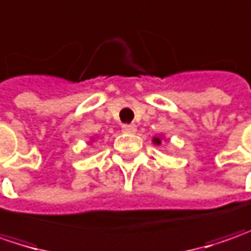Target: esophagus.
Returning <instances> with one entry per match:
<instances>
[{
	"label": "esophagus",
	"instance_id": "esophagus-1",
	"mask_svg": "<svg viewBox=\"0 0 251 251\" xmlns=\"http://www.w3.org/2000/svg\"><path fill=\"white\" fill-rule=\"evenodd\" d=\"M122 130H124L125 133H135V132H136V125H133V124L122 125Z\"/></svg>",
	"mask_w": 251,
	"mask_h": 251
}]
</instances>
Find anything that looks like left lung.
Returning <instances> with one entry per match:
<instances>
[{"instance_id": "left-lung-1", "label": "left lung", "mask_w": 251, "mask_h": 251, "mask_svg": "<svg viewBox=\"0 0 251 251\" xmlns=\"http://www.w3.org/2000/svg\"><path fill=\"white\" fill-rule=\"evenodd\" d=\"M153 143L154 145H161V136H156V137H153Z\"/></svg>"}]
</instances>
